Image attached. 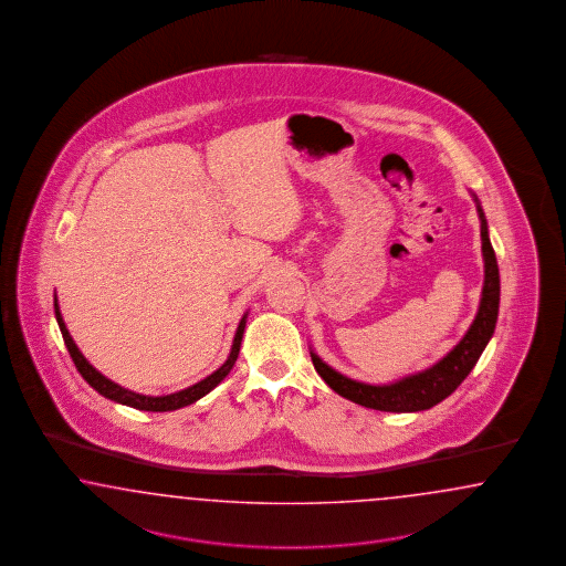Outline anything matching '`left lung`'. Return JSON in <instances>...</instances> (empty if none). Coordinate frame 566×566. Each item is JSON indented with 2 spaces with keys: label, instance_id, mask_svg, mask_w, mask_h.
Masks as SVG:
<instances>
[{
  "label": "left lung",
  "instance_id": "obj_1",
  "mask_svg": "<svg viewBox=\"0 0 566 566\" xmlns=\"http://www.w3.org/2000/svg\"><path fill=\"white\" fill-rule=\"evenodd\" d=\"M478 201V199H475ZM481 218V253H483V291H481L480 311L475 322L464 334L463 340L457 344L444 359L436 363L421 374L402 377L388 386H369L363 381H355L350 377L334 371L329 365L311 353V360L315 371L322 376L327 386L360 407L386 412H415L431 409L433 405L442 402L446 396L452 395L464 377L471 374L475 363L480 360L483 348L490 343L494 327H496L497 307H500V274H497L496 253L488 237V222L483 209L478 203Z\"/></svg>",
  "mask_w": 566,
  "mask_h": 566
}]
</instances>
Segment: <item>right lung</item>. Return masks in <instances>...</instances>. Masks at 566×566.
<instances>
[{"label":"right lung","mask_w":566,"mask_h":566,"mask_svg":"<svg viewBox=\"0 0 566 566\" xmlns=\"http://www.w3.org/2000/svg\"><path fill=\"white\" fill-rule=\"evenodd\" d=\"M53 308H55V319H57V326H60V332H62L64 344H66V348H69L70 357L74 360L78 374L85 377L86 384H88L93 390H97L99 395L105 396V398H109V400H114V402H120V405H126V407H133V409H138V411H176V409H182V407H187V405L197 402V400L203 398L207 392H211V390L222 381L223 377L230 374V369L234 367V363L239 359L240 343H242V334H244V326H247V315H244V317L240 319L239 329H237V336H234V343H232V350H230V357H228V360L223 363L218 371H213L211 376L201 379L199 384L190 386L187 390H180V392H176V395L145 396L130 392V390L122 388L118 384H114L112 379L102 376V374L83 357V353L76 348V344H74L72 336L69 334V329H66V324H64V319H62V313H60L57 298H55V296H53Z\"/></svg>","instance_id":"1"}]
</instances>
